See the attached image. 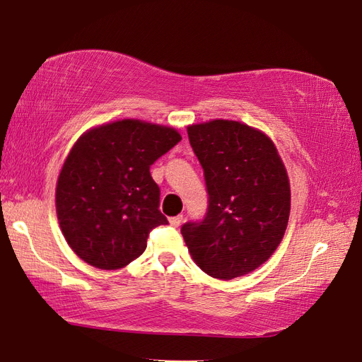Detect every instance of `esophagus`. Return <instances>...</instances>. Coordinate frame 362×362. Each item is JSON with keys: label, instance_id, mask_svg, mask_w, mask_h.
Returning <instances> with one entry per match:
<instances>
[{"label": "esophagus", "instance_id": "esophagus-1", "mask_svg": "<svg viewBox=\"0 0 362 362\" xmlns=\"http://www.w3.org/2000/svg\"><path fill=\"white\" fill-rule=\"evenodd\" d=\"M181 222H182V216L181 214L180 216H175V217H170V223H172L175 228H178L180 225H181Z\"/></svg>", "mask_w": 362, "mask_h": 362}]
</instances>
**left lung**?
<instances>
[{
    "mask_svg": "<svg viewBox=\"0 0 362 362\" xmlns=\"http://www.w3.org/2000/svg\"><path fill=\"white\" fill-rule=\"evenodd\" d=\"M203 168L208 208L181 227L200 269L228 281L263 264L281 244L290 216V182L268 137L238 121L187 127Z\"/></svg>",
    "mask_w": 362,
    "mask_h": 362,
    "instance_id": "left-lung-1",
    "label": "left lung"
}]
</instances>
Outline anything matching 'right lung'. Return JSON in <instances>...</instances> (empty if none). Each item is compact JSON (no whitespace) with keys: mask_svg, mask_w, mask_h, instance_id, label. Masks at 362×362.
I'll return each instance as SVG.
<instances>
[{"mask_svg":"<svg viewBox=\"0 0 362 362\" xmlns=\"http://www.w3.org/2000/svg\"><path fill=\"white\" fill-rule=\"evenodd\" d=\"M180 141L175 129L139 119L81 135L57 184L59 227L81 260L118 269L145 252L149 233L168 223L149 168Z\"/></svg>","mask_w":362,"mask_h":362,"instance_id":"add662e5","label":"right lung"}]
</instances>
